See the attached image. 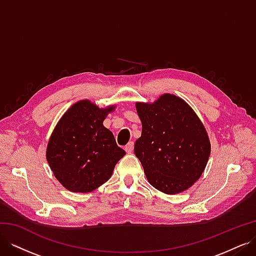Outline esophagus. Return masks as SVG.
I'll use <instances>...</instances> for the list:
<instances>
[{
  "label": "esophagus",
  "instance_id": "34e87169",
  "mask_svg": "<svg viewBox=\"0 0 256 256\" xmlns=\"http://www.w3.org/2000/svg\"><path fill=\"white\" fill-rule=\"evenodd\" d=\"M134 142H129L126 146H125V150L127 154H131L134 152Z\"/></svg>",
  "mask_w": 256,
  "mask_h": 256
}]
</instances>
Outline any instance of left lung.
Instances as JSON below:
<instances>
[{
	"label": "left lung",
	"mask_w": 256,
	"mask_h": 256,
	"mask_svg": "<svg viewBox=\"0 0 256 256\" xmlns=\"http://www.w3.org/2000/svg\"><path fill=\"white\" fill-rule=\"evenodd\" d=\"M142 134L134 144L147 180L166 194L189 189L202 176L212 145L203 122L184 99L164 94L136 102Z\"/></svg>",
	"instance_id": "8db88e82"
}]
</instances>
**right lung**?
Here are the masks:
<instances>
[{
  "instance_id": "right-lung-1",
  "label": "right lung",
  "mask_w": 256,
  "mask_h": 256,
  "mask_svg": "<svg viewBox=\"0 0 256 256\" xmlns=\"http://www.w3.org/2000/svg\"><path fill=\"white\" fill-rule=\"evenodd\" d=\"M116 106L99 108L88 99L79 100L54 127L46 150L53 175L67 190L88 193L106 182L126 152L104 126Z\"/></svg>"
}]
</instances>
